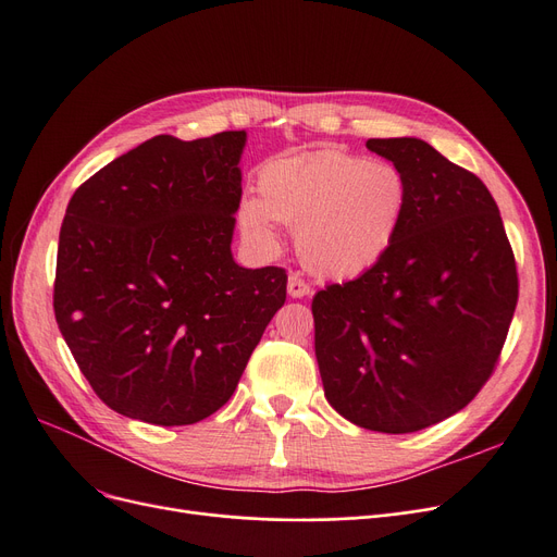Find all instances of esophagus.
I'll return each instance as SVG.
<instances>
[{
  "mask_svg": "<svg viewBox=\"0 0 557 557\" xmlns=\"http://www.w3.org/2000/svg\"><path fill=\"white\" fill-rule=\"evenodd\" d=\"M309 293H311V285L301 276L290 274V278H288V295L290 297H307Z\"/></svg>",
  "mask_w": 557,
  "mask_h": 557,
  "instance_id": "34e87169",
  "label": "esophagus"
}]
</instances>
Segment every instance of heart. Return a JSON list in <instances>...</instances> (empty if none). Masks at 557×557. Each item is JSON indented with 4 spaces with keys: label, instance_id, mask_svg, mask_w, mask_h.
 I'll return each mask as SVG.
<instances>
[{
    "label": "heart",
    "instance_id": "1",
    "mask_svg": "<svg viewBox=\"0 0 557 557\" xmlns=\"http://www.w3.org/2000/svg\"><path fill=\"white\" fill-rule=\"evenodd\" d=\"M258 199L239 209L242 227L272 242V221L295 230L299 258L311 272L352 278L372 269L395 244L409 205L399 166L344 150L281 158L262 166Z\"/></svg>",
    "mask_w": 557,
    "mask_h": 557
}]
</instances>
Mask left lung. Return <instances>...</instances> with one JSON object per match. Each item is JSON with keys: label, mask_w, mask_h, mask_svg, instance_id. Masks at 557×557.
Returning a JSON list of instances; mask_svg holds the SVG:
<instances>
[{"label": "left lung", "mask_w": 557, "mask_h": 557, "mask_svg": "<svg viewBox=\"0 0 557 557\" xmlns=\"http://www.w3.org/2000/svg\"><path fill=\"white\" fill-rule=\"evenodd\" d=\"M409 205L391 250L313 297L325 397L350 423L404 434L458 413L493 376L518 301L513 248L483 181L430 144L369 139Z\"/></svg>", "instance_id": "1"}]
</instances>
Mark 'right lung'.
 Instances as JSON below:
<instances>
[{
  "label": "right lung",
  "mask_w": 557,
  "mask_h": 557,
  "mask_svg": "<svg viewBox=\"0 0 557 557\" xmlns=\"http://www.w3.org/2000/svg\"><path fill=\"white\" fill-rule=\"evenodd\" d=\"M246 132L132 148L78 185L55 264L58 327L95 395L150 425L232 397L283 307V267L232 260Z\"/></svg>",
  "instance_id": "add662e5"
}]
</instances>
